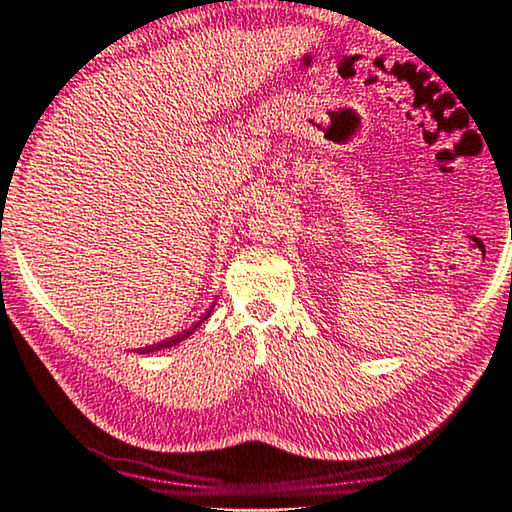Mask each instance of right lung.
<instances>
[{
  "instance_id": "obj_1",
  "label": "right lung",
  "mask_w": 512,
  "mask_h": 512,
  "mask_svg": "<svg viewBox=\"0 0 512 512\" xmlns=\"http://www.w3.org/2000/svg\"><path fill=\"white\" fill-rule=\"evenodd\" d=\"M213 309H215V302H213V306H210V309L203 313V316L196 320V323L189 327V330H182V332H177V335H173V337H168V339H163V342H159V344H152V346H142V349H135V353H154V351H161V349H170V346H175V344H180V342H185V339L189 337V335H194V330L196 327H201V323H206V320L210 318V313H213Z\"/></svg>"
}]
</instances>
